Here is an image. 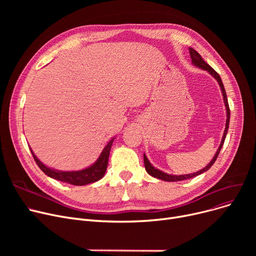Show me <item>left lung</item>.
<instances>
[{"label": "left lung", "mask_w": 256, "mask_h": 256, "mask_svg": "<svg viewBox=\"0 0 256 256\" xmlns=\"http://www.w3.org/2000/svg\"><path fill=\"white\" fill-rule=\"evenodd\" d=\"M190 50V55H191V59H192V63L199 67V68L201 70H204L206 72H208L214 78L217 80V82L219 83V86L221 88V91H222V96H223V100H224V104H225V106H226V124H225V130H224V134H223V137H222V141H221V144L219 146V148L216 152V154H214V156L212 158V160L210 162V164L208 166H206L204 169H201L195 173H191V174H184V176H171V174H168V173H165L163 171H160L156 168H154L150 163L148 158H146L145 154H144V165H145V169H146V172L150 174V176L156 178H158V180H166V182H180V180H189V178H195L197 176H199V174L204 173L206 171H208L212 166V164L216 162V160L219 156V152L222 148V146L224 144V140L226 138V135H227V130H228V126H230V106H228V100H227V96H226V92H225V89H224V85L222 83V80L220 78V76L218 74V72L214 70L212 67H210L204 59L202 57H201L199 54L192 48H189Z\"/></svg>", "instance_id": "obj_1"}]
</instances>
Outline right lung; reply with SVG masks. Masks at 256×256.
<instances>
[{
  "label": "right lung",
  "instance_id": "1",
  "mask_svg": "<svg viewBox=\"0 0 256 256\" xmlns=\"http://www.w3.org/2000/svg\"><path fill=\"white\" fill-rule=\"evenodd\" d=\"M113 141H114V138L111 139L109 143L106 145V147L102 150L100 158H98L96 163L86 169L78 170V171H59V170L48 168L44 163L40 162V160L37 158V156L34 154V152H32V150L31 148L30 150L36 164L48 176L63 182L74 184V186H85L88 184L96 182L104 178L108 167V160H109V154H110Z\"/></svg>",
  "mask_w": 256,
  "mask_h": 256
}]
</instances>
